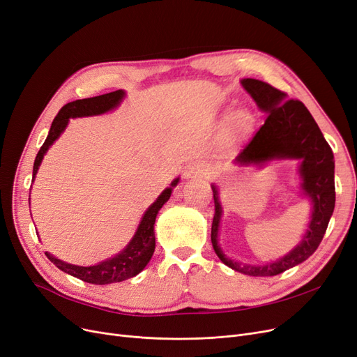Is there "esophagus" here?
Returning <instances> with one entry per match:
<instances>
[{"instance_id":"34e87169","label":"esophagus","mask_w":357,"mask_h":357,"mask_svg":"<svg viewBox=\"0 0 357 357\" xmlns=\"http://www.w3.org/2000/svg\"><path fill=\"white\" fill-rule=\"evenodd\" d=\"M204 174V169L201 167L198 163H191L183 170V176L187 179H195V178H203Z\"/></svg>"}]
</instances>
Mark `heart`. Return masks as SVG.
I'll list each match as a JSON object with an SVG mask.
<instances>
[{
	"mask_svg": "<svg viewBox=\"0 0 357 357\" xmlns=\"http://www.w3.org/2000/svg\"><path fill=\"white\" fill-rule=\"evenodd\" d=\"M252 126H254V119L250 111L238 109L235 112H231V115L223 123L222 134H220L222 144L225 147L236 146L251 132Z\"/></svg>",
	"mask_w": 357,
	"mask_h": 357,
	"instance_id": "b5f03b06",
	"label": "heart"
}]
</instances>
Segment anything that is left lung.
I'll use <instances>...</instances> for the list:
<instances>
[{
	"instance_id": "8db88e82",
	"label": "left lung",
	"mask_w": 357,
	"mask_h": 357,
	"mask_svg": "<svg viewBox=\"0 0 357 357\" xmlns=\"http://www.w3.org/2000/svg\"><path fill=\"white\" fill-rule=\"evenodd\" d=\"M241 84L259 111L267 114V119L251 143L238 154L235 165L262 167L273 160H299L301 194L312 204L305 235L291 251L266 264H241L239 261L230 259L219 243L223 207L219 190L211 183L214 198L211 243L214 252L231 270L248 275L270 277L301 264L319 246L335 206L334 154L318 123L301 100L287 99L286 93L255 79H242Z\"/></svg>"
}]
</instances>
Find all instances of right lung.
<instances>
[{
  "label": "right lung",
  "mask_w": 357,
  "mask_h": 357,
  "mask_svg": "<svg viewBox=\"0 0 357 357\" xmlns=\"http://www.w3.org/2000/svg\"><path fill=\"white\" fill-rule=\"evenodd\" d=\"M127 93L123 90H116L96 98L74 100L61 107V111L58 112V115L52 122L50 134L46 137V140L35 159L33 181L36 178L39 166L43 160L46 151H48L50 147L58 140L59 135L66 131L71 118L96 116V115L111 112L121 105ZM178 182H179V178H175L172 183H170V187L163 190L162 194L156 198V201H154V203L144 211L132 239L116 255L107 258L105 261H100L95 266H87V267L68 264V262L54 257L50 252H45L46 257H48L50 261L54 262L61 271H64L73 277L80 278V280L91 284L118 283L137 275L138 273H142L146 268L149 261L153 257L154 248H156V238H154V222H156V215L163 207V204L170 198V194H172Z\"/></svg>",
  "instance_id": "right-lung-1"
}]
</instances>
